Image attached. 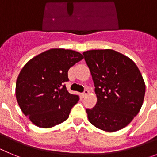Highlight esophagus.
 <instances>
[{
	"mask_svg": "<svg viewBox=\"0 0 157 157\" xmlns=\"http://www.w3.org/2000/svg\"><path fill=\"white\" fill-rule=\"evenodd\" d=\"M89 94V90H85V91L82 94V96L83 98H85L86 96H87Z\"/></svg>",
	"mask_w": 157,
	"mask_h": 157,
	"instance_id": "esophagus-1",
	"label": "esophagus"
}]
</instances>
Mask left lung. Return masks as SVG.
Returning <instances> with one entry per match:
<instances>
[{"label": "left lung", "instance_id": "left-lung-1", "mask_svg": "<svg viewBox=\"0 0 157 157\" xmlns=\"http://www.w3.org/2000/svg\"><path fill=\"white\" fill-rule=\"evenodd\" d=\"M94 83L97 103L86 109L91 124L107 132L127 127L143 104L145 84L139 69L128 56L113 49L83 52Z\"/></svg>", "mask_w": 157, "mask_h": 157}]
</instances>
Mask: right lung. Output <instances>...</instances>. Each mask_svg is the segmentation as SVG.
Segmentation results:
<instances>
[{"mask_svg": "<svg viewBox=\"0 0 157 157\" xmlns=\"http://www.w3.org/2000/svg\"><path fill=\"white\" fill-rule=\"evenodd\" d=\"M83 59L80 52L50 48L30 59L16 79V98L25 116L41 128H51L67 120L78 101L67 91L70 67Z\"/></svg>", "mask_w": 157, "mask_h": 157, "instance_id": "right-lung-1", "label": "right lung"}]
</instances>
